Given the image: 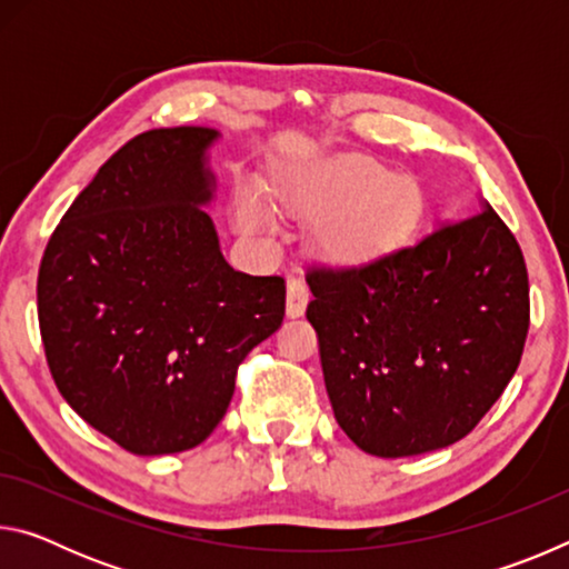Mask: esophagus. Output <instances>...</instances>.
<instances>
[{
	"label": "esophagus",
	"instance_id": "obj_1",
	"mask_svg": "<svg viewBox=\"0 0 569 569\" xmlns=\"http://www.w3.org/2000/svg\"><path fill=\"white\" fill-rule=\"evenodd\" d=\"M308 286L301 276H291L286 283V313L291 316V319H298V316H303L306 306H308Z\"/></svg>",
	"mask_w": 569,
	"mask_h": 569
}]
</instances>
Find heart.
Listing matches in <instances>:
<instances>
[{"instance_id":"heart-1","label":"heart","mask_w":569,"mask_h":569,"mask_svg":"<svg viewBox=\"0 0 569 569\" xmlns=\"http://www.w3.org/2000/svg\"><path fill=\"white\" fill-rule=\"evenodd\" d=\"M366 182L356 180L351 176H331L308 182L303 188H293L288 192V203L306 213H337L326 220L323 226V246L331 250L333 256L353 258L363 256L369 250L379 248L401 236L413 218V200L409 196L407 186L391 182L373 192H366L353 204L349 199L359 196ZM348 202L350 206L346 207ZM343 204L342 209L340 206ZM342 210L339 211L338 208ZM238 223L240 228L263 230L271 223V216L263 208L253 192H243L238 200Z\"/></svg>"}]
</instances>
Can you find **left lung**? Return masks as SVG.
Listing matches in <instances>:
<instances>
[{"label": "left lung", "mask_w": 569, "mask_h": 569, "mask_svg": "<svg viewBox=\"0 0 569 569\" xmlns=\"http://www.w3.org/2000/svg\"><path fill=\"white\" fill-rule=\"evenodd\" d=\"M333 417L373 457L467 437L502 397L529 326L527 266L487 200L417 246L306 276Z\"/></svg>", "instance_id": "left-lung-1"}]
</instances>
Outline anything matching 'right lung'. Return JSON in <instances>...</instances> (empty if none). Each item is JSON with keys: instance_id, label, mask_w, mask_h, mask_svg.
<instances>
[{"instance_id": "obj_1", "label": "right lung", "mask_w": 569, "mask_h": 569, "mask_svg": "<svg viewBox=\"0 0 569 569\" xmlns=\"http://www.w3.org/2000/svg\"><path fill=\"white\" fill-rule=\"evenodd\" d=\"M218 140L162 128L124 142L54 228L37 278L57 389L140 457L206 441L238 363L283 323V278L228 266L206 213Z\"/></svg>"}]
</instances>
